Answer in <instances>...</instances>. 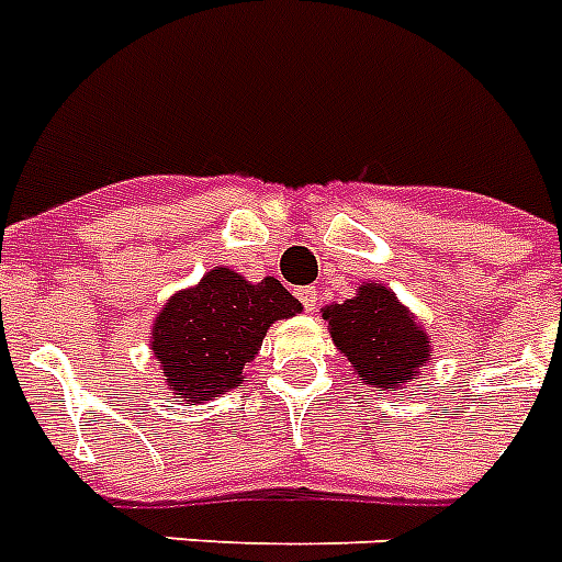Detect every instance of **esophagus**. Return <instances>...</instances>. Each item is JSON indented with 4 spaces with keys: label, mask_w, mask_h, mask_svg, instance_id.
<instances>
[{
    "label": "esophagus",
    "mask_w": 562,
    "mask_h": 562,
    "mask_svg": "<svg viewBox=\"0 0 562 562\" xmlns=\"http://www.w3.org/2000/svg\"><path fill=\"white\" fill-rule=\"evenodd\" d=\"M296 296H300V303L305 305V311H314V308H317L319 291L314 289V285H305V289H296Z\"/></svg>",
    "instance_id": "1"
}]
</instances>
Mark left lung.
Listing matches in <instances>:
<instances>
[{
  "label": "left lung",
  "mask_w": 562,
  "mask_h": 562,
  "mask_svg": "<svg viewBox=\"0 0 562 562\" xmlns=\"http://www.w3.org/2000/svg\"><path fill=\"white\" fill-rule=\"evenodd\" d=\"M323 319L353 374L374 391H397L414 383L423 362L431 360L428 334L394 291L380 282L360 285L346 303L325 305Z\"/></svg>",
  "instance_id": "8db88e82"
}]
</instances>
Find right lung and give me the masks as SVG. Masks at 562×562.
<instances>
[{"mask_svg": "<svg viewBox=\"0 0 562 562\" xmlns=\"http://www.w3.org/2000/svg\"><path fill=\"white\" fill-rule=\"evenodd\" d=\"M300 311L303 303L280 280L248 282L231 268H214L200 285L165 303L154 319L150 351L171 394L191 405L205 403L237 389L271 323Z\"/></svg>", "mask_w": 562, "mask_h": 562, "instance_id": "obj_1", "label": "right lung"}]
</instances>
